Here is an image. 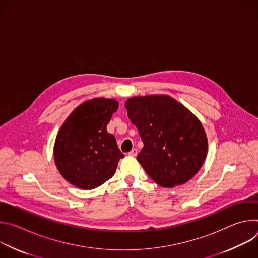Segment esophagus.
<instances>
[{"label":"esophagus","mask_w":258,"mask_h":258,"mask_svg":"<svg viewBox=\"0 0 258 258\" xmlns=\"http://www.w3.org/2000/svg\"><path fill=\"white\" fill-rule=\"evenodd\" d=\"M137 154H138V150H137V149H132V151L128 152V155H130V156H133V157L137 156Z\"/></svg>","instance_id":"1"}]
</instances>
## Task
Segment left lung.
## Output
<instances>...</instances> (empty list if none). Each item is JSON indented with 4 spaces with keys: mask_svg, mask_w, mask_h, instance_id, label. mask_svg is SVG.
I'll list each match as a JSON object with an SVG mask.
<instances>
[{
    "mask_svg": "<svg viewBox=\"0 0 258 258\" xmlns=\"http://www.w3.org/2000/svg\"><path fill=\"white\" fill-rule=\"evenodd\" d=\"M125 108L144 143L137 160L156 183L175 187L199 171L208 142L200 120L188 108L166 95L133 97Z\"/></svg>",
    "mask_w": 258,
    "mask_h": 258,
    "instance_id": "obj_1",
    "label": "left lung"
}]
</instances>
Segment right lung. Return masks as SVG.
Listing matches in <instances>:
<instances>
[{
    "label": "right lung",
    "instance_id": "1",
    "mask_svg": "<svg viewBox=\"0 0 258 258\" xmlns=\"http://www.w3.org/2000/svg\"><path fill=\"white\" fill-rule=\"evenodd\" d=\"M118 108L114 99L96 98L78 106L60 127L54 159L61 175L71 185L92 190L111 178L124 155L107 124Z\"/></svg>",
    "mask_w": 258,
    "mask_h": 258
}]
</instances>
